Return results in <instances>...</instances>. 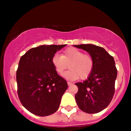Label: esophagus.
Instances as JSON below:
<instances>
[{"label":"esophagus","mask_w":131,"mask_h":131,"mask_svg":"<svg viewBox=\"0 0 131 131\" xmlns=\"http://www.w3.org/2000/svg\"><path fill=\"white\" fill-rule=\"evenodd\" d=\"M68 86H70V85H73V83L70 82H68Z\"/></svg>","instance_id":"obj_1"}]
</instances>
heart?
<instances>
[{
  "mask_svg": "<svg viewBox=\"0 0 131 131\" xmlns=\"http://www.w3.org/2000/svg\"><path fill=\"white\" fill-rule=\"evenodd\" d=\"M52 63L56 71L60 75H62L69 65L70 70L63 76L73 81L79 78L84 79L89 77L94 67L92 58L74 47L64 50L61 55L55 54L52 58Z\"/></svg>",
  "mask_w": 131,
  "mask_h": 131,
  "instance_id": "1",
  "label": "heart"
}]
</instances>
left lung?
<instances>
[{"label": "left lung", "instance_id": "1", "mask_svg": "<svg viewBox=\"0 0 131 131\" xmlns=\"http://www.w3.org/2000/svg\"><path fill=\"white\" fill-rule=\"evenodd\" d=\"M88 52L94 61L91 74L82 82H77L76 103L87 113H97L106 108L115 93L117 70L113 57L103 48L93 44L74 45Z\"/></svg>", "mask_w": 131, "mask_h": 131}]
</instances>
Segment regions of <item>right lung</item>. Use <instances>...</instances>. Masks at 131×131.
<instances>
[{
  "label": "right lung",
  "instance_id": "obj_1",
  "mask_svg": "<svg viewBox=\"0 0 131 131\" xmlns=\"http://www.w3.org/2000/svg\"><path fill=\"white\" fill-rule=\"evenodd\" d=\"M66 46L42 45L31 49L19 60L18 95L23 106L34 115L46 116L59 108L68 84L58 74L52 58Z\"/></svg>",
  "mask_w": 131,
  "mask_h": 131
}]
</instances>
